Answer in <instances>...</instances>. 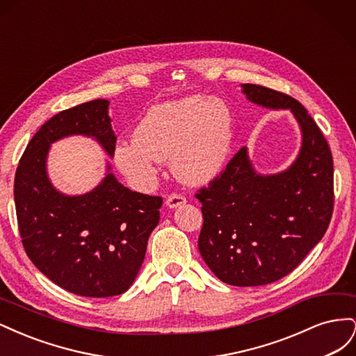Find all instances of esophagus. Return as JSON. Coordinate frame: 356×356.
Instances as JSON below:
<instances>
[{
  "instance_id": "esophagus-1",
  "label": "esophagus",
  "mask_w": 356,
  "mask_h": 356,
  "mask_svg": "<svg viewBox=\"0 0 356 356\" xmlns=\"http://www.w3.org/2000/svg\"><path fill=\"white\" fill-rule=\"evenodd\" d=\"M186 202H187V200H186L184 196H181V195H170V196L166 199V207L170 208V209H174V208H178V207H182V204H184Z\"/></svg>"
}]
</instances>
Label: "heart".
Listing matches in <instances>:
<instances>
[{
  "mask_svg": "<svg viewBox=\"0 0 356 356\" xmlns=\"http://www.w3.org/2000/svg\"><path fill=\"white\" fill-rule=\"evenodd\" d=\"M232 114L222 102L193 95L152 106L134 138L118 141L114 163L139 188L152 187L161 160L170 157L174 175L186 184L217 177L232 152Z\"/></svg>",
  "mask_w": 356,
  "mask_h": 356,
  "instance_id": "obj_1",
  "label": "heart"
}]
</instances>
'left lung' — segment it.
I'll list each match as a JSON object with an SVG mask.
<instances>
[{
    "instance_id": "8db88e82",
    "label": "left lung",
    "mask_w": 356,
    "mask_h": 356,
    "mask_svg": "<svg viewBox=\"0 0 356 356\" xmlns=\"http://www.w3.org/2000/svg\"><path fill=\"white\" fill-rule=\"evenodd\" d=\"M246 99L289 110L301 131L298 156L282 172L261 175L248 148L202 188L200 255L220 281L234 286L272 284L291 273L325 234L334 204L332 156L307 110L264 86L242 84Z\"/></svg>"
}]
</instances>
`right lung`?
Returning a JSON list of instances; mask_svg holds the SVG:
<instances>
[{
	"label": "right lung",
	"mask_w": 356,
	"mask_h": 356,
	"mask_svg": "<svg viewBox=\"0 0 356 356\" xmlns=\"http://www.w3.org/2000/svg\"><path fill=\"white\" fill-rule=\"evenodd\" d=\"M108 105L95 99L53 115L32 136L15 177L19 232L31 261L58 286L95 298L123 294L134 284L163 202L120 184L110 163L84 195H63L51 184L47 156L62 138H93L113 157Z\"/></svg>",
	"instance_id": "obj_1"
}]
</instances>
